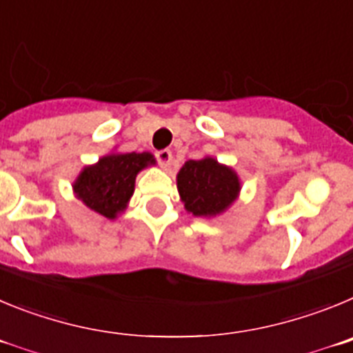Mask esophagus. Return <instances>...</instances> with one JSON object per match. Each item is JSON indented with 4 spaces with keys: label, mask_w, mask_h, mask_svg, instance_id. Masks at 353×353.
Instances as JSON below:
<instances>
[{
    "label": "esophagus",
    "mask_w": 353,
    "mask_h": 353,
    "mask_svg": "<svg viewBox=\"0 0 353 353\" xmlns=\"http://www.w3.org/2000/svg\"><path fill=\"white\" fill-rule=\"evenodd\" d=\"M157 160L161 165V169H169L170 161H172V151L170 149H161L157 151Z\"/></svg>",
    "instance_id": "esophagus-1"
}]
</instances>
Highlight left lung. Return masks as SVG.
Instances as JSON below:
<instances>
[{
  "label": "left lung",
  "mask_w": 353,
  "mask_h": 353,
  "mask_svg": "<svg viewBox=\"0 0 353 353\" xmlns=\"http://www.w3.org/2000/svg\"><path fill=\"white\" fill-rule=\"evenodd\" d=\"M177 190L184 209L200 218L227 211L241 192V181L230 167L205 157L188 160L177 172Z\"/></svg>",
  "instance_id": "left-lung-1"
}]
</instances>
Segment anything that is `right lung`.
Instances as JSON below:
<instances>
[{
  "label": "right lung",
  "instance_id": "obj_1",
  "mask_svg": "<svg viewBox=\"0 0 353 353\" xmlns=\"http://www.w3.org/2000/svg\"><path fill=\"white\" fill-rule=\"evenodd\" d=\"M154 163L151 153L105 154L82 169L74 183V193L91 211L114 220L128 205L137 174Z\"/></svg>",
  "mask_w": 353,
  "mask_h": 353
}]
</instances>
